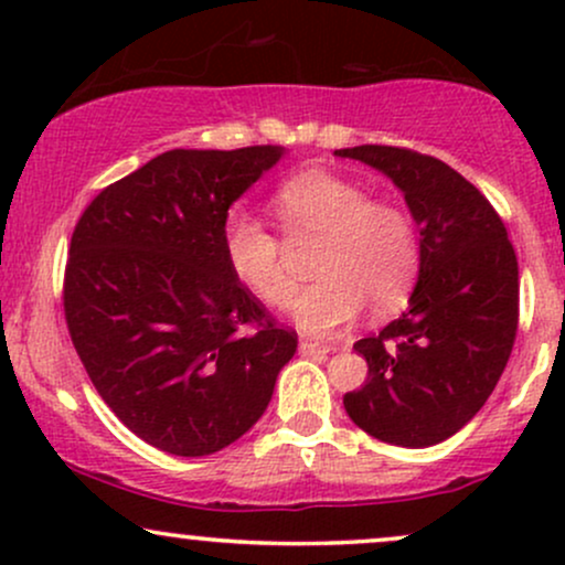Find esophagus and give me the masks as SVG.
Instances as JSON below:
<instances>
[{
    "instance_id": "esophagus-1",
    "label": "esophagus",
    "mask_w": 565,
    "mask_h": 565,
    "mask_svg": "<svg viewBox=\"0 0 565 565\" xmlns=\"http://www.w3.org/2000/svg\"><path fill=\"white\" fill-rule=\"evenodd\" d=\"M332 345H319V342H310V340H300V353L302 355H327L332 353Z\"/></svg>"
}]
</instances>
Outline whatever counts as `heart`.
<instances>
[{"label":"heart","mask_w":565,"mask_h":565,"mask_svg":"<svg viewBox=\"0 0 565 565\" xmlns=\"http://www.w3.org/2000/svg\"><path fill=\"white\" fill-rule=\"evenodd\" d=\"M287 236L323 233L316 276L291 302L289 316L305 334H332L372 300L387 310L404 302L419 274V238L412 217L391 201H369L366 191L334 172L308 170L289 178L274 196ZM231 274L270 305L295 291L284 246L257 217L231 212L223 225Z\"/></svg>","instance_id":"b5f03b06"}]
</instances>
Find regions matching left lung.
Instances as JSON below:
<instances>
[{"label":"left lung","instance_id":"left-lung-1","mask_svg":"<svg viewBox=\"0 0 565 565\" xmlns=\"http://www.w3.org/2000/svg\"><path fill=\"white\" fill-rule=\"evenodd\" d=\"M404 193L419 228L408 308L355 342L369 377L345 393L348 417L377 440L425 449L481 412L518 329V260L508 228L476 185L440 159L393 146L340 148Z\"/></svg>","mask_w":565,"mask_h":565}]
</instances>
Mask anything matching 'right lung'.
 <instances>
[{
  "label": "right lung",
  "mask_w": 565,
  "mask_h": 565,
  "mask_svg": "<svg viewBox=\"0 0 565 565\" xmlns=\"http://www.w3.org/2000/svg\"><path fill=\"white\" fill-rule=\"evenodd\" d=\"M281 157V146L159 153L97 193L71 236V342L116 417L174 457L242 438L297 350L223 252L231 204Z\"/></svg>",
  "instance_id": "right-lung-1"
}]
</instances>
